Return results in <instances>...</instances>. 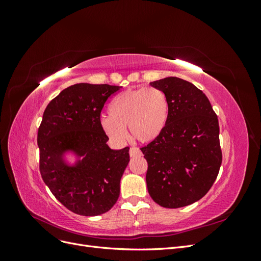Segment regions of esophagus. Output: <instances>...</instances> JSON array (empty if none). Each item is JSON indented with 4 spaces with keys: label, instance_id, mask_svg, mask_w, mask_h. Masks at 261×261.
Returning a JSON list of instances; mask_svg holds the SVG:
<instances>
[{
    "label": "esophagus",
    "instance_id": "obj_1",
    "mask_svg": "<svg viewBox=\"0 0 261 261\" xmlns=\"http://www.w3.org/2000/svg\"><path fill=\"white\" fill-rule=\"evenodd\" d=\"M129 155H130V156L141 155V151L139 150V148H137V147H132L130 150H129Z\"/></svg>",
    "mask_w": 261,
    "mask_h": 261
}]
</instances>
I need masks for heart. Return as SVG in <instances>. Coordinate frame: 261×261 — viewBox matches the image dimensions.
<instances>
[{
  "instance_id": "1",
  "label": "heart",
  "mask_w": 261,
  "mask_h": 261,
  "mask_svg": "<svg viewBox=\"0 0 261 261\" xmlns=\"http://www.w3.org/2000/svg\"><path fill=\"white\" fill-rule=\"evenodd\" d=\"M109 116L101 117L100 125L107 135L115 140L126 138L129 128L134 139L151 143L167 127L170 116L169 99L154 87L128 89L116 96L109 107Z\"/></svg>"
}]
</instances>
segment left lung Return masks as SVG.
Returning a JSON list of instances; mask_svg holds the SVG:
<instances>
[{"instance_id":"1","label":"left lung","mask_w":261,"mask_h":261,"mask_svg":"<svg viewBox=\"0 0 261 261\" xmlns=\"http://www.w3.org/2000/svg\"><path fill=\"white\" fill-rule=\"evenodd\" d=\"M150 85L167 94L170 116L161 136L140 148L148 162V192L161 207H185L201 199L219 174L218 116L192 83L167 77Z\"/></svg>"}]
</instances>
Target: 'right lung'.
<instances>
[{"label":"right lung","mask_w":261,"mask_h":261,"mask_svg":"<svg viewBox=\"0 0 261 261\" xmlns=\"http://www.w3.org/2000/svg\"><path fill=\"white\" fill-rule=\"evenodd\" d=\"M118 86L76 84L61 91L45 108L38 129L39 169L45 185L63 206L86 217L111 209L120 196V181L129 162V147L113 150L100 125L107 100ZM82 156L68 167L62 153Z\"/></svg>","instance_id":"obj_1"}]
</instances>
